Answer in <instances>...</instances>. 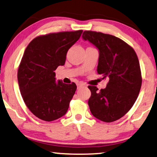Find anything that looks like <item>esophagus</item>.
Listing matches in <instances>:
<instances>
[{"label": "esophagus", "mask_w": 157, "mask_h": 157, "mask_svg": "<svg viewBox=\"0 0 157 157\" xmlns=\"http://www.w3.org/2000/svg\"><path fill=\"white\" fill-rule=\"evenodd\" d=\"M77 86H78V89H79V88H80V87H82V86H85V84H84L83 83H78V85H77Z\"/></svg>", "instance_id": "obj_1"}]
</instances>
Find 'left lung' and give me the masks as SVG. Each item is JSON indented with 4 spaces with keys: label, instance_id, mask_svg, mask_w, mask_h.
Instances as JSON below:
<instances>
[{
    "label": "left lung",
    "instance_id": "obj_1",
    "mask_svg": "<svg viewBox=\"0 0 157 157\" xmlns=\"http://www.w3.org/2000/svg\"><path fill=\"white\" fill-rule=\"evenodd\" d=\"M82 38L98 49L97 72L108 79L106 87L100 91L95 86H88L90 111L99 120L113 122L130 110L138 96L142 77L138 56L130 45L112 35L86 31Z\"/></svg>",
    "mask_w": 157,
    "mask_h": 157
}]
</instances>
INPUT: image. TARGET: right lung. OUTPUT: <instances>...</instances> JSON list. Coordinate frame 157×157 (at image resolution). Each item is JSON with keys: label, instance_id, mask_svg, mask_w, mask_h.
<instances>
[{"label": "right lung", "instance_id": "1", "mask_svg": "<svg viewBox=\"0 0 157 157\" xmlns=\"http://www.w3.org/2000/svg\"><path fill=\"white\" fill-rule=\"evenodd\" d=\"M82 30L36 37L25 49L18 72L19 90L27 108L37 117L52 121L68 111L76 84L56 82L54 71L65 64L68 49Z\"/></svg>", "mask_w": 157, "mask_h": 157}]
</instances>
